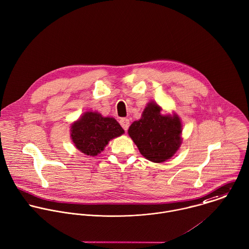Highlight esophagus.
Returning a JSON list of instances; mask_svg holds the SVG:
<instances>
[{"instance_id": "esophagus-1", "label": "esophagus", "mask_w": 249, "mask_h": 249, "mask_svg": "<svg viewBox=\"0 0 249 249\" xmlns=\"http://www.w3.org/2000/svg\"><path fill=\"white\" fill-rule=\"evenodd\" d=\"M119 123H120V125L122 126V128H123L125 131L128 130V128H129V126H130V120H129L128 118H121L120 121H119Z\"/></svg>"}]
</instances>
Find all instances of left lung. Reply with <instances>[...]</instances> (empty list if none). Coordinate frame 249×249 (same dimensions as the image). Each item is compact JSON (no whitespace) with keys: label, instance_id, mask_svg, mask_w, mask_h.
Instances as JSON below:
<instances>
[{"label":"left lung","instance_id":"left-lung-1","mask_svg":"<svg viewBox=\"0 0 249 249\" xmlns=\"http://www.w3.org/2000/svg\"><path fill=\"white\" fill-rule=\"evenodd\" d=\"M161 110L156 103H148L142 118L134 121L128 130L141 154L154 163L171 159L182 142V124L178 115L162 114Z\"/></svg>","mask_w":249,"mask_h":249}]
</instances>
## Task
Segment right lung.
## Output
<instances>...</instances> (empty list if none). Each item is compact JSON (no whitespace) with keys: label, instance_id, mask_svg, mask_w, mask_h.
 <instances>
[{"label":"right lung","instance_id":"obj_1","mask_svg":"<svg viewBox=\"0 0 249 249\" xmlns=\"http://www.w3.org/2000/svg\"><path fill=\"white\" fill-rule=\"evenodd\" d=\"M124 134L120 124L112 117H104L96 111H86L71 126V138L82 153L96 156L108 142Z\"/></svg>","mask_w":249,"mask_h":249}]
</instances>
